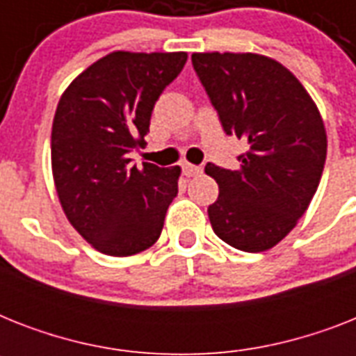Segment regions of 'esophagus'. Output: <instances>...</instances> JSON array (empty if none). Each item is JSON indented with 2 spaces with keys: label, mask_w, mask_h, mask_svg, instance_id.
Masks as SVG:
<instances>
[{
  "label": "esophagus",
  "mask_w": 356,
  "mask_h": 356,
  "mask_svg": "<svg viewBox=\"0 0 356 356\" xmlns=\"http://www.w3.org/2000/svg\"><path fill=\"white\" fill-rule=\"evenodd\" d=\"M203 172L200 166H194V164H183V173L186 175V177H195V175H200V173Z\"/></svg>",
  "instance_id": "34e87169"
}]
</instances>
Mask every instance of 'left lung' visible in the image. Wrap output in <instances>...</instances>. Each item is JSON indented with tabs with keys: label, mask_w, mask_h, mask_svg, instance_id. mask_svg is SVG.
<instances>
[{
	"label": "left lung",
	"mask_w": 356,
	"mask_h": 356,
	"mask_svg": "<svg viewBox=\"0 0 356 356\" xmlns=\"http://www.w3.org/2000/svg\"><path fill=\"white\" fill-rule=\"evenodd\" d=\"M192 64L223 131L248 142L240 168L207 164L218 200L209 220L223 242L260 253L281 242L309 209L327 156L321 114L298 77L257 53H194Z\"/></svg>",
	"instance_id": "left-lung-1"
}]
</instances>
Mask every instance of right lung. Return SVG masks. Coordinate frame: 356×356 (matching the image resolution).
Listing matches in <instances>:
<instances>
[{"instance_id": "obj_1", "label": "right lung", "mask_w": 356, "mask_h": 356, "mask_svg": "<svg viewBox=\"0 0 356 356\" xmlns=\"http://www.w3.org/2000/svg\"><path fill=\"white\" fill-rule=\"evenodd\" d=\"M188 55L114 51L72 81L51 129V170L68 222L92 248L129 257L159 240L181 168L129 153L145 144L155 102Z\"/></svg>"}]
</instances>
